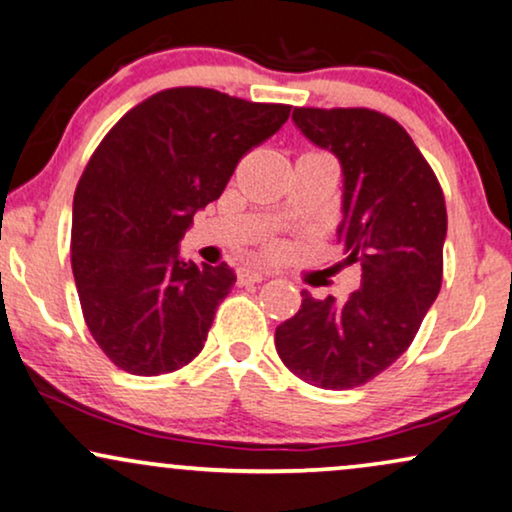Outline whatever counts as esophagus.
<instances>
[{
	"label": "esophagus",
	"mask_w": 512,
	"mask_h": 512,
	"mask_svg": "<svg viewBox=\"0 0 512 512\" xmlns=\"http://www.w3.org/2000/svg\"><path fill=\"white\" fill-rule=\"evenodd\" d=\"M267 278L264 271H255V269H238V286H255Z\"/></svg>",
	"instance_id": "obj_1"
}]
</instances>
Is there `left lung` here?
<instances>
[{
	"mask_svg": "<svg viewBox=\"0 0 512 512\" xmlns=\"http://www.w3.org/2000/svg\"><path fill=\"white\" fill-rule=\"evenodd\" d=\"M295 125L342 167L338 241L361 286L314 300L276 328V352L304 383L349 390L409 349L442 288V186L397 120L368 108H295Z\"/></svg>",
	"mask_w": 512,
	"mask_h": 512,
	"instance_id": "8db88e82",
	"label": "left lung"
}]
</instances>
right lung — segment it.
<instances>
[{"instance_id": "add662e5", "label": "right lung", "mask_w": 512, "mask_h": 512, "mask_svg": "<svg viewBox=\"0 0 512 512\" xmlns=\"http://www.w3.org/2000/svg\"><path fill=\"white\" fill-rule=\"evenodd\" d=\"M288 115L283 103L174 87L122 115L89 158L70 262L89 333L122 371L172 373L200 354L236 274L179 260L177 245Z\"/></svg>"}]
</instances>
